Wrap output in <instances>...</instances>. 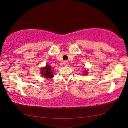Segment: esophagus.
I'll list each match as a JSON object with an SVG mask.
<instances>
[{
	"label": "esophagus",
	"instance_id": "1",
	"mask_svg": "<svg viewBox=\"0 0 128 128\" xmlns=\"http://www.w3.org/2000/svg\"><path fill=\"white\" fill-rule=\"evenodd\" d=\"M64 64L65 66H68V64H69V62L67 60H65L64 62Z\"/></svg>",
	"mask_w": 128,
	"mask_h": 128
}]
</instances>
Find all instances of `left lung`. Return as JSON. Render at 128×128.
Returning a JSON list of instances; mask_svg holds the SVG:
<instances>
[{"label": "left lung", "mask_w": 128, "mask_h": 128, "mask_svg": "<svg viewBox=\"0 0 128 128\" xmlns=\"http://www.w3.org/2000/svg\"><path fill=\"white\" fill-rule=\"evenodd\" d=\"M87 73H88V71H86V70H85V72L84 73L83 75H86V74H87Z\"/></svg>", "instance_id": "1"}]
</instances>
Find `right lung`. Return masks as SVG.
I'll return each instance as SVG.
<instances>
[{
  "instance_id": "add662e5",
  "label": "right lung",
  "mask_w": 128,
  "mask_h": 128,
  "mask_svg": "<svg viewBox=\"0 0 128 128\" xmlns=\"http://www.w3.org/2000/svg\"><path fill=\"white\" fill-rule=\"evenodd\" d=\"M53 71V70L52 68V67L50 65L47 64L45 67L42 68V69L40 70V74L44 78H46L47 79H50V78H52L54 77Z\"/></svg>"
}]
</instances>
